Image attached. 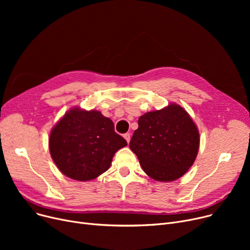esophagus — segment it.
<instances>
[{
    "label": "esophagus",
    "mask_w": 250,
    "mask_h": 250,
    "mask_svg": "<svg viewBox=\"0 0 250 250\" xmlns=\"http://www.w3.org/2000/svg\"><path fill=\"white\" fill-rule=\"evenodd\" d=\"M124 138L126 140L127 143H129V140H130V134L129 133H126L124 135Z\"/></svg>",
    "instance_id": "34e87169"
}]
</instances>
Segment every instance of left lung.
Segmentation results:
<instances>
[{
    "instance_id": "obj_1",
    "label": "left lung",
    "mask_w": 250,
    "mask_h": 250,
    "mask_svg": "<svg viewBox=\"0 0 250 250\" xmlns=\"http://www.w3.org/2000/svg\"><path fill=\"white\" fill-rule=\"evenodd\" d=\"M129 148L144 171L157 181H173L193 164L200 147L198 127L175 103L140 116Z\"/></svg>"
}]
</instances>
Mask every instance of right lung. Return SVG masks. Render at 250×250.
<instances>
[{"label": "right lung", "instance_id": "obj_1", "mask_svg": "<svg viewBox=\"0 0 250 250\" xmlns=\"http://www.w3.org/2000/svg\"><path fill=\"white\" fill-rule=\"evenodd\" d=\"M127 145L114 125L97 110L72 108L51 129L49 152L60 171L79 181L106 171L117 150Z\"/></svg>", "mask_w": 250, "mask_h": 250}]
</instances>
